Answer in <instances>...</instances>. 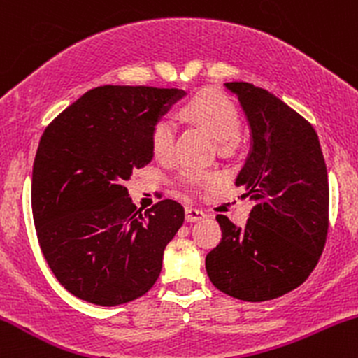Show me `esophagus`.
Segmentation results:
<instances>
[{
  "label": "esophagus",
  "instance_id": "1",
  "mask_svg": "<svg viewBox=\"0 0 358 358\" xmlns=\"http://www.w3.org/2000/svg\"><path fill=\"white\" fill-rule=\"evenodd\" d=\"M207 217V213L203 210H200V208H195V207H185V219L187 222H196V220H202Z\"/></svg>",
  "mask_w": 358,
  "mask_h": 358
}]
</instances>
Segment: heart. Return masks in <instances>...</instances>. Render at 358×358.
<instances>
[{"instance_id": "heart-1", "label": "heart", "mask_w": 358, "mask_h": 358, "mask_svg": "<svg viewBox=\"0 0 358 358\" xmlns=\"http://www.w3.org/2000/svg\"><path fill=\"white\" fill-rule=\"evenodd\" d=\"M183 114L190 121L196 122L212 138L229 148L241 134V116L231 99L220 94L219 90L205 89L195 94L183 106ZM151 150L158 159H170L175 153V124L170 119L163 117L156 122L151 131ZM180 182L193 192L207 190L217 187L222 182V176L217 171L199 170V168H185L180 173Z\"/></svg>"}]
</instances>
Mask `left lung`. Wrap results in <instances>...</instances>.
I'll use <instances>...</instances> for the list:
<instances>
[{"instance_id":"left-lung-1","label":"left lung","mask_w":358,"mask_h":358,"mask_svg":"<svg viewBox=\"0 0 358 358\" xmlns=\"http://www.w3.org/2000/svg\"><path fill=\"white\" fill-rule=\"evenodd\" d=\"M248 116L252 150L236 178L254 202L239 229L217 215L222 239L205 257L212 285L261 303L296 289L313 273L328 234L330 188L318 134L266 89L227 82Z\"/></svg>"}]
</instances>
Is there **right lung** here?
<instances>
[{"label": "right lung", "mask_w": 358, "mask_h": 358, "mask_svg": "<svg viewBox=\"0 0 358 358\" xmlns=\"http://www.w3.org/2000/svg\"><path fill=\"white\" fill-rule=\"evenodd\" d=\"M182 89L104 85L45 127L31 176V210L48 268L73 296L101 306L153 287L185 220L165 199L141 212L126 180L153 158L151 131Z\"/></svg>", "instance_id": "right-lung-1"}]
</instances>
